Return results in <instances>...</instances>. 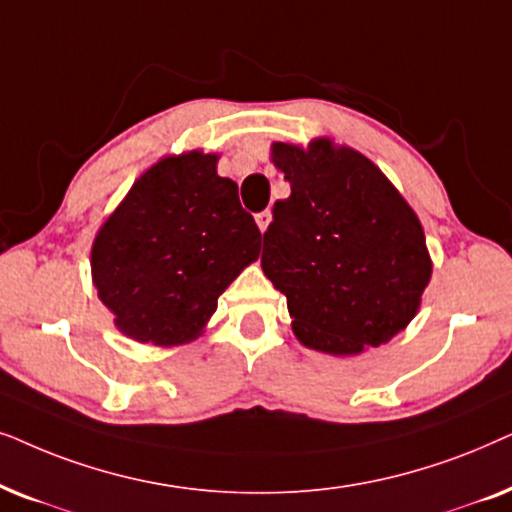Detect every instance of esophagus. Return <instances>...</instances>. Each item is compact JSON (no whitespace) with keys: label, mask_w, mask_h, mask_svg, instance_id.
<instances>
[{"label":"esophagus","mask_w":512,"mask_h":512,"mask_svg":"<svg viewBox=\"0 0 512 512\" xmlns=\"http://www.w3.org/2000/svg\"><path fill=\"white\" fill-rule=\"evenodd\" d=\"M255 222H257V227H260V231L264 234V231H267V227H269V222H271L269 210H262V213H257L255 215Z\"/></svg>","instance_id":"34e87169"}]
</instances>
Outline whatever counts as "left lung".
<instances>
[{
    "label": "left lung",
    "instance_id": "1",
    "mask_svg": "<svg viewBox=\"0 0 512 512\" xmlns=\"http://www.w3.org/2000/svg\"><path fill=\"white\" fill-rule=\"evenodd\" d=\"M290 182L264 231V276L288 297L306 349L358 356L417 316L433 262L419 217L367 159L330 138L274 142Z\"/></svg>",
    "mask_w": 512,
    "mask_h": 512
}]
</instances>
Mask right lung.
<instances>
[{
    "instance_id": "1",
    "label": "right lung",
    "mask_w": 512,
    "mask_h": 512,
    "mask_svg": "<svg viewBox=\"0 0 512 512\" xmlns=\"http://www.w3.org/2000/svg\"><path fill=\"white\" fill-rule=\"evenodd\" d=\"M217 159L201 149L163 156L93 238V285L128 339L194 342L217 297L260 257V229Z\"/></svg>"
}]
</instances>
